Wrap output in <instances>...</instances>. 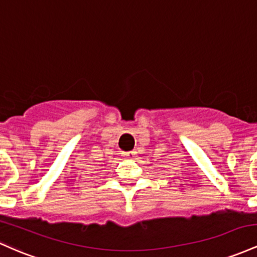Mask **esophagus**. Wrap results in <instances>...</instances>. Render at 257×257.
<instances>
[{
	"mask_svg": "<svg viewBox=\"0 0 257 257\" xmlns=\"http://www.w3.org/2000/svg\"><path fill=\"white\" fill-rule=\"evenodd\" d=\"M123 157H127V158H134L135 155H136V152L132 151V152H126V153H122Z\"/></svg>",
	"mask_w": 257,
	"mask_h": 257,
	"instance_id": "1",
	"label": "esophagus"
}]
</instances>
